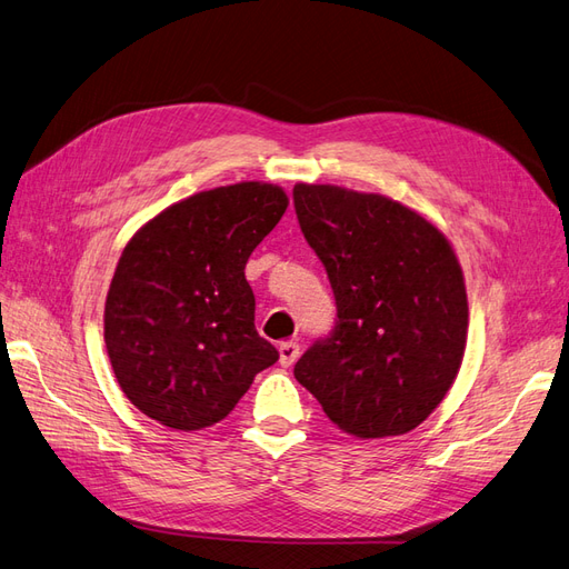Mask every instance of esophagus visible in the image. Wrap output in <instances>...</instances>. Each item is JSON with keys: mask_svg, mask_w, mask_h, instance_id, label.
Listing matches in <instances>:
<instances>
[{"mask_svg": "<svg viewBox=\"0 0 569 569\" xmlns=\"http://www.w3.org/2000/svg\"><path fill=\"white\" fill-rule=\"evenodd\" d=\"M299 353H301V349H299L297 341H282V343H280V366H282V368L295 366Z\"/></svg>", "mask_w": 569, "mask_h": 569, "instance_id": "esophagus-1", "label": "esophagus"}]
</instances>
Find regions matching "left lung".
I'll list each match as a JSON object with an SVG mask.
<instances>
[{"label":"left lung","instance_id":"1","mask_svg":"<svg viewBox=\"0 0 569 569\" xmlns=\"http://www.w3.org/2000/svg\"><path fill=\"white\" fill-rule=\"evenodd\" d=\"M295 211L337 303L332 332L308 347L295 377L343 432H410L451 389L468 339L449 239L399 201L335 184H297Z\"/></svg>","mask_w":569,"mask_h":569}]
</instances>
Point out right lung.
<instances>
[{
	"label": "right lung",
	"instance_id": "right-lung-1",
	"mask_svg": "<svg viewBox=\"0 0 569 569\" xmlns=\"http://www.w3.org/2000/svg\"><path fill=\"white\" fill-rule=\"evenodd\" d=\"M287 203L266 182L216 187L168 206L123 249L104 341L120 389L151 420L211 427L280 358L256 332L244 268Z\"/></svg>",
	"mask_w": 569,
	"mask_h": 569
}]
</instances>
